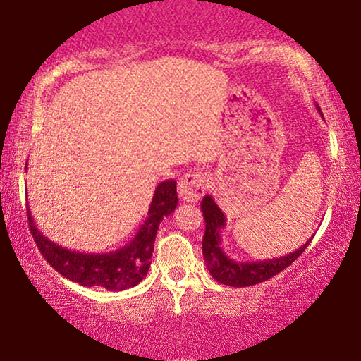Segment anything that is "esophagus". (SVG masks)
<instances>
[{"label": "esophagus", "mask_w": 361, "mask_h": 361, "mask_svg": "<svg viewBox=\"0 0 361 361\" xmlns=\"http://www.w3.org/2000/svg\"><path fill=\"white\" fill-rule=\"evenodd\" d=\"M207 180L200 170H194L181 176L178 183V195L185 202H195L205 194Z\"/></svg>", "instance_id": "34e87169"}]
</instances>
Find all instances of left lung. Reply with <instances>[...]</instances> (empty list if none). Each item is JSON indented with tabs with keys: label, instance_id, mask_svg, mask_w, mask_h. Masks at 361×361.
<instances>
[{
	"label": "left lung",
	"instance_id": "1",
	"mask_svg": "<svg viewBox=\"0 0 361 361\" xmlns=\"http://www.w3.org/2000/svg\"><path fill=\"white\" fill-rule=\"evenodd\" d=\"M320 111V108L317 106ZM322 114V113H320ZM323 118V116H322ZM200 209L204 213L205 219V234L202 240V253L207 262V267L212 274V277L216 282L229 286H252L256 283L266 282L283 269L288 267L293 261L298 259L299 256L310 243L309 239L302 247H299L296 252L285 255L282 258L264 259V261H252V262H237L231 259L228 255L223 252L221 247V235L219 232L226 226L224 213L219 210V207L212 199V195H205L200 204Z\"/></svg>",
	"mask_w": 361,
	"mask_h": 361
}]
</instances>
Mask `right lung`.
<instances>
[{"label":"right lung","mask_w":361,"mask_h":361,"mask_svg":"<svg viewBox=\"0 0 361 361\" xmlns=\"http://www.w3.org/2000/svg\"><path fill=\"white\" fill-rule=\"evenodd\" d=\"M176 204H178L176 181L166 180L159 183L152 195L148 218L137 235L127 245L108 253H81L60 247L38 231L30 209L27 213L28 226L36 245L44 259L57 272L79 285L122 291L138 285L148 274L159 224L164 216H169L176 209Z\"/></svg>","instance_id":"add662e5"}]
</instances>
